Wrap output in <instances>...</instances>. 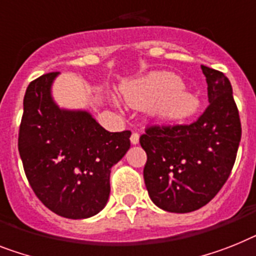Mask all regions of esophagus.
Wrapping results in <instances>:
<instances>
[{"label": "esophagus", "mask_w": 256, "mask_h": 256, "mask_svg": "<svg viewBox=\"0 0 256 256\" xmlns=\"http://www.w3.org/2000/svg\"><path fill=\"white\" fill-rule=\"evenodd\" d=\"M138 138H140V134H138L137 132H133L132 134H130V142H132L133 145L138 144Z\"/></svg>", "instance_id": "obj_1"}]
</instances>
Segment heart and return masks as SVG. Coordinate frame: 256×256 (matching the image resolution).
I'll return each mask as SVG.
<instances>
[{
	"label": "heart",
	"instance_id": "obj_1",
	"mask_svg": "<svg viewBox=\"0 0 256 256\" xmlns=\"http://www.w3.org/2000/svg\"><path fill=\"white\" fill-rule=\"evenodd\" d=\"M126 100L136 108H146L156 103L154 114L166 122L187 119L198 111L199 100L182 86L174 73H153L141 81L130 82L123 88Z\"/></svg>",
	"mask_w": 256,
	"mask_h": 256
}]
</instances>
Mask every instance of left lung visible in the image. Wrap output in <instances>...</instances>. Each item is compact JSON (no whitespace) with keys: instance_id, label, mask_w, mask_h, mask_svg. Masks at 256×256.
<instances>
[{"instance_id":"8db88e82","label":"left lung","mask_w":256,"mask_h":256,"mask_svg":"<svg viewBox=\"0 0 256 256\" xmlns=\"http://www.w3.org/2000/svg\"><path fill=\"white\" fill-rule=\"evenodd\" d=\"M209 104L191 124L148 126L144 180L164 210L188 213L208 204L226 183L237 158L242 128L229 78L202 65Z\"/></svg>"}]
</instances>
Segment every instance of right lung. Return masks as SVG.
Listing matches in <instances>:
<instances>
[{"label":"right lung","mask_w":256,"mask_h":256,"mask_svg":"<svg viewBox=\"0 0 256 256\" xmlns=\"http://www.w3.org/2000/svg\"><path fill=\"white\" fill-rule=\"evenodd\" d=\"M57 72L30 82L23 99L18 150L38 199L65 218L100 212L111 168L130 146V130L108 132L86 111L60 110L50 96Z\"/></svg>","instance_id":"1"}]
</instances>
